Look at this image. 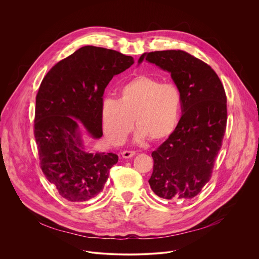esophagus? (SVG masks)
<instances>
[{
    "instance_id": "34e87169",
    "label": "esophagus",
    "mask_w": 259,
    "mask_h": 259,
    "mask_svg": "<svg viewBox=\"0 0 259 259\" xmlns=\"http://www.w3.org/2000/svg\"><path fill=\"white\" fill-rule=\"evenodd\" d=\"M136 154V151H133V150H125L122 152V156L124 158H130L132 156H134Z\"/></svg>"
}]
</instances>
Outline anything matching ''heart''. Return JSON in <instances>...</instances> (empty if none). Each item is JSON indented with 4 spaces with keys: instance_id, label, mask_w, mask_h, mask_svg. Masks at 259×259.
<instances>
[{
    "instance_id": "heart-1",
    "label": "heart",
    "mask_w": 259,
    "mask_h": 259,
    "mask_svg": "<svg viewBox=\"0 0 259 259\" xmlns=\"http://www.w3.org/2000/svg\"><path fill=\"white\" fill-rule=\"evenodd\" d=\"M181 94L173 83L139 75L126 82L119 92V100L105 99L101 116L108 140L119 145L133 127L138 128L136 138L160 141L175 130L181 112Z\"/></svg>"
}]
</instances>
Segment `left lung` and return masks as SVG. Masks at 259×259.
I'll return each instance as SVG.
<instances>
[{
  "mask_svg": "<svg viewBox=\"0 0 259 259\" xmlns=\"http://www.w3.org/2000/svg\"><path fill=\"white\" fill-rule=\"evenodd\" d=\"M170 73L181 94L182 117L154 151L148 183L160 198L186 201L209 181L227 125L224 86L210 66L184 51L144 53L138 60Z\"/></svg>",
  "mask_w": 259,
  "mask_h": 259,
  "instance_id": "obj_1",
  "label": "left lung"
}]
</instances>
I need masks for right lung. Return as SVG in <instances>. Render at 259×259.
Masks as SVG:
<instances>
[{"mask_svg":"<svg viewBox=\"0 0 259 259\" xmlns=\"http://www.w3.org/2000/svg\"><path fill=\"white\" fill-rule=\"evenodd\" d=\"M134 60L117 51L85 46L57 63L42 79L35 101L34 137L48 181L68 201L96 197L118 162L113 152H89L79 125L103 136L101 108L105 89Z\"/></svg>","mask_w":259,"mask_h":259,"instance_id":"1","label":"right lung"}]
</instances>
